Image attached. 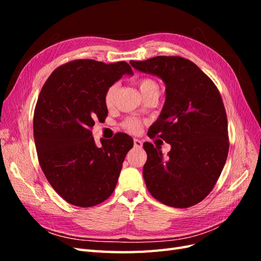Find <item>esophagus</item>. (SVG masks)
<instances>
[{"instance_id":"1","label":"esophagus","mask_w":261,"mask_h":261,"mask_svg":"<svg viewBox=\"0 0 261 261\" xmlns=\"http://www.w3.org/2000/svg\"><path fill=\"white\" fill-rule=\"evenodd\" d=\"M134 146H135L136 148H141V147H143V143H141L139 139L135 138V139H134Z\"/></svg>"}]
</instances>
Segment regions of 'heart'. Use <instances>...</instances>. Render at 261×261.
Instances as JSON below:
<instances>
[{"label": "heart", "instance_id": "1", "mask_svg": "<svg viewBox=\"0 0 261 261\" xmlns=\"http://www.w3.org/2000/svg\"><path fill=\"white\" fill-rule=\"evenodd\" d=\"M137 86H138L141 96H143L144 98L147 97L148 94H151V93L159 94V92H160L159 84H158L151 77L140 78V80L137 82ZM116 91H117L116 85H111L107 89V91L105 93V97H103V101H105V105L108 109L113 108V106L115 103ZM141 126H143V122L138 120V118H136V117H127L122 123V127L132 134L138 133L141 128Z\"/></svg>", "mask_w": 261, "mask_h": 261}]
</instances>
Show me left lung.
Returning <instances> with one entry per match:
<instances>
[{"label":"left lung","mask_w":261,"mask_h":261,"mask_svg":"<svg viewBox=\"0 0 261 261\" xmlns=\"http://www.w3.org/2000/svg\"><path fill=\"white\" fill-rule=\"evenodd\" d=\"M134 68L159 76L167 99L148 136L171 145L168 156L145 143L143 174L153 198L174 208H188L210 194L228 153L225 108L220 91L195 63L180 57L130 61Z\"/></svg>","instance_id":"left-lung-1"}]
</instances>
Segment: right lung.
Wrapping results in <instances>:
<instances>
[{
    "mask_svg": "<svg viewBox=\"0 0 261 261\" xmlns=\"http://www.w3.org/2000/svg\"><path fill=\"white\" fill-rule=\"evenodd\" d=\"M124 74H133L124 61L74 60L53 70L38 97L34 113L38 160L54 191L74 206L88 208L108 199L133 148V138L124 133L101 139L97 147L91 132L94 121L108 115L107 89Z\"/></svg>",
    "mask_w": 261,
    "mask_h": 261,
    "instance_id": "obj_1",
    "label": "right lung"
}]
</instances>
